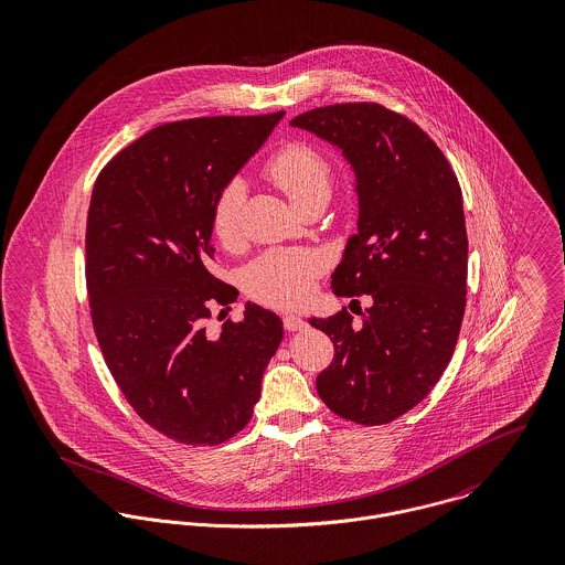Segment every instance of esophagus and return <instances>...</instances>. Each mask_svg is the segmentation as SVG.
I'll return each instance as SVG.
<instances>
[{
	"label": "esophagus",
	"instance_id": "34e87169",
	"mask_svg": "<svg viewBox=\"0 0 565 565\" xmlns=\"http://www.w3.org/2000/svg\"><path fill=\"white\" fill-rule=\"evenodd\" d=\"M282 326H285V330L296 332V330L307 328V322L300 316H282Z\"/></svg>",
	"mask_w": 565,
	"mask_h": 565
}]
</instances>
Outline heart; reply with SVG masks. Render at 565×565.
<instances>
[{"label": "heart", "instance_id": "1", "mask_svg": "<svg viewBox=\"0 0 565 565\" xmlns=\"http://www.w3.org/2000/svg\"><path fill=\"white\" fill-rule=\"evenodd\" d=\"M265 173L294 206L330 191V164L307 143L280 148L265 164ZM243 200V182L233 180L217 193L211 211V233L228 249L242 242ZM322 269V256L311 249H271L247 267L245 289L260 305L294 309L307 302Z\"/></svg>", "mask_w": 565, "mask_h": 565}]
</instances>
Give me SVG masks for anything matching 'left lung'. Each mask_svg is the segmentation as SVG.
Segmentation results:
<instances>
[{
  "label": "left lung",
  "instance_id": "8db88e82",
  "mask_svg": "<svg viewBox=\"0 0 565 565\" xmlns=\"http://www.w3.org/2000/svg\"><path fill=\"white\" fill-rule=\"evenodd\" d=\"M291 126L337 146L354 169L356 235L330 285L343 298H372L359 326L345 309L309 320L334 343L318 394L343 419L390 424L428 396L459 339L468 289L461 186L435 141L381 104L313 108Z\"/></svg>",
  "mask_w": 565,
  "mask_h": 565
}]
</instances>
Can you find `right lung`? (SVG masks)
Listing matches in <instances>:
<instances>
[{
	"label": "right lung",
	"mask_w": 565,
	"mask_h": 565,
	"mask_svg": "<svg viewBox=\"0 0 565 565\" xmlns=\"http://www.w3.org/2000/svg\"><path fill=\"white\" fill-rule=\"evenodd\" d=\"M280 113L200 117L150 130L108 162L86 217V291L104 361L137 415L186 446H215L249 422L282 322L258 305L217 334L237 300L215 276L217 193L265 143Z\"/></svg>",
	"instance_id": "obj_1"
}]
</instances>
